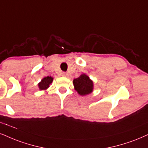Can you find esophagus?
<instances>
[{
    "label": "esophagus",
    "mask_w": 148,
    "mask_h": 148,
    "mask_svg": "<svg viewBox=\"0 0 148 148\" xmlns=\"http://www.w3.org/2000/svg\"><path fill=\"white\" fill-rule=\"evenodd\" d=\"M62 75L64 76V77H66L67 73H65V72H63L62 73Z\"/></svg>",
    "instance_id": "obj_1"
}]
</instances>
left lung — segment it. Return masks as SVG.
<instances>
[{"label":"left lung","instance_id":"8db88e82","mask_svg":"<svg viewBox=\"0 0 148 148\" xmlns=\"http://www.w3.org/2000/svg\"><path fill=\"white\" fill-rule=\"evenodd\" d=\"M75 90L80 95H86L93 90V82L86 75L82 74L79 77L73 79Z\"/></svg>","mask_w":148,"mask_h":148}]
</instances>
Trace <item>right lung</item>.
I'll list each match as a JSON object with an SVG mask.
<instances>
[{
    "label": "right lung",
    "mask_w": 148,
    "mask_h": 148,
    "mask_svg": "<svg viewBox=\"0 0 148 148\" xmlns=\"http://www.w3.org/2000/svg\"><path fill=\"white\" fill-rule=\"evenodd\" d=\"M53 79V78L51 77V76H47L46 77H44L41 80L40 82L38 84V87H39L40 90H47L49 87V85L52 83Z\"/></svg>",
    "instance_id": "right-lung-1"
}]
</instances>
